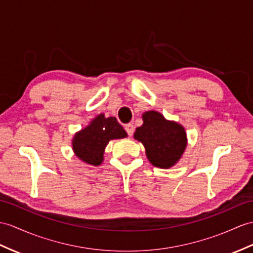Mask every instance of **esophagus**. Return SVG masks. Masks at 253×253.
Instances as JSON below:
<instances>
[{
    "label": "esophagus",
    "mask_w": 253,
    "mask_h": 253,
    "mask_svg": "<svg viewBox=\"0 0 253 253\" xmlns=\"http://www.w3.org/2000/svg\"><path fill=\"white\" fill-rule=\"evenodd\" d=\"M126 131L128 136H132L134 133V126L132 125V123H128V125L126 126Z\"/></svg>",
    "instance_id": "34e87169"
}]
</instances>
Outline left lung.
<instances>
[{
    "label": "left lung",
    "instance_id": "left-lung-1",
    "mask_svg": "<svg viewBox=\"0 0 253 253\" xmlns=\"http://www.w3.org/2000/svg\"><path fill=\"white\" fill-rule=\"evenodd\" d=\"M143 126L136 128L134 138L146 149L149 162L160 169H169L181 158L187 147L184 127L175 121L166 120L155 110L143 114Z\"/></svg>",
    "mask_w": 253,
    "mask_h": 253
}]
</instances>
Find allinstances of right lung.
Listing matches in <instances>:
<instances>
[{
    "label": "right lung",
    "mask_w": 253,
    "mask_h": 253,
    "mask_svg": "<svg viewBox=\"0 0 253 253\" xmlns=\"http://www.w3.org/2000/svg\"><path fill=\"white\" fill-rule=\"evenodd\" d=\"M127 136L125 128L115 117L96 116L88 126L80 130L73 138V150L84 163L97 166L104 160V150L112 139Z\"/></svg>",
    "instance_id": "add662e5"
}]
</instances>
